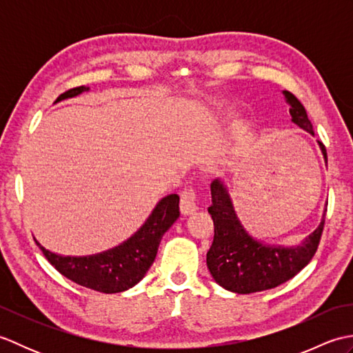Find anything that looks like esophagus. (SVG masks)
<instances>
[{"label": "esophagus", "instance_id": "esophagus-1", "mask_svg": "<svg viewBox=\"0 0 353 353\" xmlns=\"http://www.w3.org/2000/svg\"><path fill=\"white\" fill-rule=\"evenodd\" d=\"M199 201L200 197L197 191L194 188H185L181 192V211L183 215H190L192 214L196 209H199Z\"/></svg>", "mask_w": 353, "mask_h": 353}]
</instances>
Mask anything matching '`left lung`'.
Masks as SVG:
<instances>
[{"label":"left lung","mask_w":353,"mask_h":353,"mask_svg":"<svg viewBox=\"0 0 353 353\" xmlns=\"http://www.w3.org/2000/svg\"><path fill=\"white\" fill-rule=\"evenodd\" d=\"M283 94L290 103L292 121L314 134L303 104L292 94L287 91ZM319 144L327 161L323 142L319 141ZM211 194L212 205L208 208V212L214 220V241L208 250L206 264L215 282L223 288L238 294L274 288L294 277L316 254L323 234L325 215L320 226L302 245L291 249L270 247L258 243L244 230L221 182L211 183Z\"/></svg>","instance_id":"obj_1"}]
</instances>
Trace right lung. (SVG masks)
Wrapping results in <instances>:
<instances>
[{"label": "right lung", "instance_id": "1", "mask_svg": "<svg viewBox=\"0 0 353 353\" xmlns=\"http://www.w3.org/2000/svg\"><path fill=\"white\" fill-rule=\"evenodd\" d=\"M88 89V86L72 88L59 95L56 101L71 99ZM179 196L170 194L157 203L144 226L130 239L115 249L94 256H61L43 249L37 241L36 244L50 264L70 281L104 294H114L132 288L144 277L153 264L163 234L179 219Z\"/></svg>", "mask_w": 353, "mask_h": 353}]
</instances>
